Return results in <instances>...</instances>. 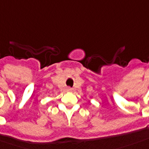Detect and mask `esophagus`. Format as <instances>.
I'll use <instances>...</instances> for the list:
<instances>
[{"instance_id":"esophagus-1","label":"esophagus","mask_w":149,"mask_h":149,"mask_svg":"<svg viewBox=\"0 0 149 149\" xmlns=\"http://www.w3.org/2000/svg\"><path fill=\"white\" fill-rule=\"evenodd\" d=\"M66 90L68 91H72V88H70V87H67Z\"/></svg>"}]
</instances>
